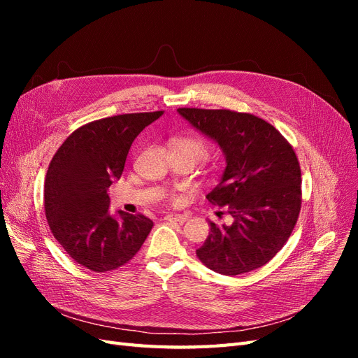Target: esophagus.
I'll return each mask as SVG.
<instances>
[{
	"mask_svg": "<svg viewBox=\"0 0 358 358\" xmlns=\"http://www.w3.org/2000/svg\"><path fill=\"white\" fill-rule=\"evenodd\" d=\"M164 220L167 221H175V222H179V224H183L188 221V216L187 215H166Z\"/></svg>",
	"mask_w": 358,
	"mask_h": 358,
	"instance_id": "1",
	"label": "esophagus"
}]
</instances>
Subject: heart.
<instances>
[{
  "mask_svg": "<svg viewBox=\"0 0 358 358\" xmlns=\"http://www.w3.org/2000/svg\"><path fill=\"white\" fill-rule=\"evenodd\" d=\"M170 145H171L173 152L187 154L196 162L203 159L209 152L208 143H206V140L203 137H200V136H192V134L176 136V137L171 138ZM166 199L171 204H176L178 203V196H175V194H169Z\"/></svg>",
  "mask_w": 358,
  "mask_h": 358,
  "instance_id": "b5f03b06",
  "label": "heart"
}]
</instances>
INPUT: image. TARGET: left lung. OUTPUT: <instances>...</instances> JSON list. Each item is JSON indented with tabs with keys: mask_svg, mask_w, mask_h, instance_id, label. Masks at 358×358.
<instances>
[{
	"mask_svg": "<svg viewBox=\"0 0 358 358\" xmlns=\"http://www.w3.org/2000/svg\"><path fill=\"white\" fill-rule=\"evenodd\" d=\"M178 112L216 140L227 161L220 185L206 199L234 221L210 222L199 259L227 276L263 267L284 248L299 220L301 171L294 149L272 124L252 113L197 107Z\"/></svg>",
	"mask_w": 358,
	"mask_h": 358,
	"instance_id": "8db88e82",
	"label": "left lung"
}]
</instances>
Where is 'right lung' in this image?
I'll return each instance as SVG.
<instances>
[{
  "mask_svg": "<svg viewBox=\"0 0 358 358\" xmlns=\"http://www.w3.org/2000/svg\"><path fill=\"white\" fill-rule=\"evenodd\" d=\"M164 113L116 115L79 127L53 155L45 179V213L58 243L95 273L127 264L154 222L145 215H109L107 188L124 171L134 138Z\"/></svg>",
  "mask_w": 358,
  "mask_h": 358,
  "instance_id": "1",
  "label": "right lung"
}]
</instances>
